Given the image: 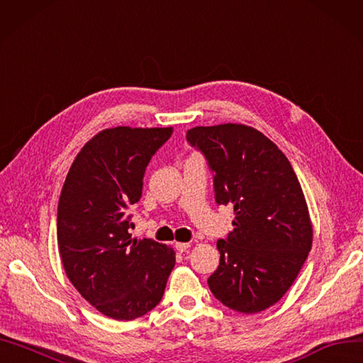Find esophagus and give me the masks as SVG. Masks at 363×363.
I'll return each mask as SVG.
<instances>
[{
	"instance_id": "esophagus-1",
	"label": "esophagus",
	"mask_w": 363,
	"mask_h": 363,
	"mask_svg": "<svg viewBox=\"0 0 363 363\" xmlns=\"http://www.w3.org/2000/svg\"><path fill=\"white\" fill-rule=\"evenodd\" d=\"M189 247H191L189 242H175V250L180 252V253L186 252Z\"/></svg>"
}]
</instances>
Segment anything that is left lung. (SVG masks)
<instances>
[{
  "mask_svg": "<svg viewBox=\"0 0 363 363\" xmlns=\"http://www.w3.org/2000/svg\"><path fill=\"white\" fill-rule=\"evenodd\" d=\"M213 174L217 204H233V230L218 240L220 266L208 279L223 306L258 313L277 303L298 278L313 230L289 159L246 125L195 126L186 134Z\"/></svg>",
  "mask_w": 363,
  "mask_h": 363,
  "instance_id": "1",
  "label": "left lung"
}]
</instances>
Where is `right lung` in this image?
<instances>
[{
  "label": "right lung",
  "mask_w": 363,
  "mask_h": 363,
  "mask_svg": "<svg viewBox=\"0 0 363 363\" xmlns=\"http://www.w3.org/2000/svg\"><path fill=\"white\" fill-rule=\"evenodd\" d=\"M172 128L104 130L76 155L57 203V247L68 279L105 316L133 320L162 301L175 253L128 232L146 166Z\"/></svg>",
  "instance_id": "add662e5"
}]
</instances>
